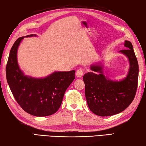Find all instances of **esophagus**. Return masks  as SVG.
I'll return each mask as SVG.
<instances>
[{"label": "esophagus", "mask_w": 146, "mask_h": 146, "mask_svg": "<svg viewBox=\"0 0 146 146\" xmlns=\"http://www.w3.org/2000/svg\"><path fill=\"white\" fill-rule=\"evenodd\" d=\"M84 73V70L83 69H82V68H80V69H78L77 71H76V76L78 78L82 77Z\"/></svg>", "instance_id": "obj_1"}]
</instances>
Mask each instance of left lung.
Masks as SVG:
<instances>
[{
	"mask_svg": "<svg viewBox=\"0 0 146 146\" xmlns=\"http://www.w3.org/2000/svg\"><path fill=\"white\" fill-rule=\"evenodd\" d=\"M127 49L120 50L129 59L127 75L120 81H113L104 76L101 65L91 66L92 72L83 76L85 95L90 110L101 117L118 114L129 106L135 97L138 86V64L131 42L125 40Z\"/></svg>",
	"mask_w": 146,
	"mask_h": 146,
	"instance_id": "1",
	"label": "left lung"
}]
</instances>
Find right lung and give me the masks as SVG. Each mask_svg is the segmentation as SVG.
Listing matches in <instances>:
<instances>
[{
	"label": "right lung",
	"mask_w": 146,
	"mask_h": 146,
	"mask_svg": "<svg viewBox=\"0 0 146 146\" xmlns=\"http://www.w3.org/2000/svg\"><path fill=\"white\" fill-rule=\"evenodd\" d=\"M36 36L30 35L26 36ZM24 38L15 42L6 65V78L15 99L29 114L36 117L53 115L60 108L66 90L75 79V71H55L43 78L24 75L17 62V53Z\"/></svg>",
	"instance_id": "1"
}]
</instances>
